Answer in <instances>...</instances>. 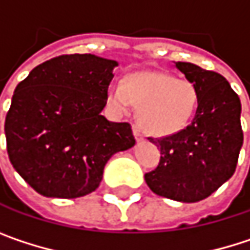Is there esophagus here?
Masks as SVG:
<instances>
[{
	"label": "esophagus",
	"instance_id": "esophagus-1",
	"mask_svg": "<svg viewBox=\"0 0 250 250\" xmlns=\"http://www.w3.org/2000/svg\"><path fill=\"white\" fill-rule=\"evenodd\" d=\"M133 133H134V137H136L139 142L145 140V134H143V131H142L137 125H134V127H133Z\"/></svg>",
	"mask_w": 250,
	"mask_h": 250
}]
</instances>
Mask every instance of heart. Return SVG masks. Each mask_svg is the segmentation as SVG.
I'll list each match as a JSON object with an SVG mask.
<instances>
[{
  "mask_svg": "<svg viewBox=\"0 0 250 250\" xmlns=\"http://www.w3.org/2000/svg\"><path fill=\"white\" fill-rule=\"evenodd\" d=\"M108 101L122 113L133 104L140 105L139 122L146 131L171 136L184 130L194 119L200 92L189 79L161 71H143L128 75L123 83H111Z\"/></svg>",
  "mask_w": 250,
  "mask_h": 250,
  "instance_id": "obj_1",
  "label": "heart"
}]
</instances>
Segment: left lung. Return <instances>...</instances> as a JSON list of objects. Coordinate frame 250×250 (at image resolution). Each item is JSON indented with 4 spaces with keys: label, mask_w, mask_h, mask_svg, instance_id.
<instances>
[{
    "label": "left lung",
    "mask_w": 250,
    "mask_h": 250,
    "mask_svg": "<svg viewBox=\"0 0 250 250\" xmlns=\"http://www.w3.org/2000/svg\"><path fill=\"white\" fill-rule=\"evenodd\" d=\"M175 66L197 85L198 108L191 125L179 133L147 137L161 149V159L145 174V181L156 195L197 203L236 171L243 145L242 105L225 76L188 62H175Z\"/></svg>",
    "instance_id": "left-lung-1"
}]
</instances>
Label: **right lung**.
<instances>
[{
	"instance_id": "add662e5",
	"label": "right lung",
	"mask_w": 250,
	"mask_h": 250,
	"mask_svg": "<svg viewBox=\"0 0 250 250\" xmlns=\"http://www.w3.org/2000/svg\"><path fill=\"white\" fill-rule=\"evenodd\" d=\"M116 61L61 55L36 66L5 117L11 165L39 194L76 198L95 191L107 161L134 146L128 123L101 116Z\"/></svg>"
}]
</instances>
